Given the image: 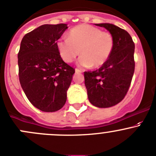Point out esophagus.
<instances>
[{
    "instance_id": "obj_1",
    "label": "esophagus",
    "mask_w": 156,
    "mask_h": 156,
    "mask_svg": "<svg viewBox=\"0 0 156 156\" xmlns=\"http://www.w3.org/2000/svg\"><path fill=\"white\" fill-rule=\"evenodd\" d=\"M81 72H82V71H81L80 69H75V73H81Z\"/></svg>"
}]
</instances>
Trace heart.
<instances>
[{
	"instance_id": "b5f03b06",
	"label": "heart",
	"mask_w": 156,
	"mask_h": 156,
	"mask_svg": "<svg viewBox=\"0 0 156 156\" xmlns=\"http://www.w3.org/2000/svg\"><path fill=\"white\" fill-rule=\"evenodd\" d=\"M56 47L60 56L70 63L80 53L78 65L81 67L99 68L107 62L113 52L114 40L111 34L98 27L81 24L73 27L69 37L59 38Z\"/></svg>"
}]
</instances>
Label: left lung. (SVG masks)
Segmentation results:
<instances>
[{
	"instance_id": "left-lung-1",
	"label": "left lung",
	"mask_w": 156,
	"mask_h": 156,
	"mask_svg": "<svg viewBox=\"0 0 156 156\" xmlns=\"http://www.w3.org/2000/svg\"><path fill=\"white\" fill-rule=\"evenodd\" d=\"M110 32L114 40L113 52L99 69L84 72V84L90 104L100 108L120 103L128 91L135 69V44L130 35L111 23H97Z\"/></svg>"
}]
</instances>
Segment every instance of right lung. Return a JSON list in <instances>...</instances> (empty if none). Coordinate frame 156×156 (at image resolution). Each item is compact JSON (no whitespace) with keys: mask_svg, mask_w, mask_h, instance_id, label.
Listing matches in <instances>:
<instances>
[{"mask_svg":"<svg viewBox=\"0 0 156 156\" xmlns=\"http://www.w3.org/2000/svg\"><path fill=\"white\" fill-rule=\"evenodd\" d=\"M67 24H44L27 33L18 53L20 85L32 104L44 112L65 105L75 69L60 56L56 41Z\"/></svg>","mask_w":156,"mask_h":156,"instance_id":"1","label":"right lung"}]
</instances>
